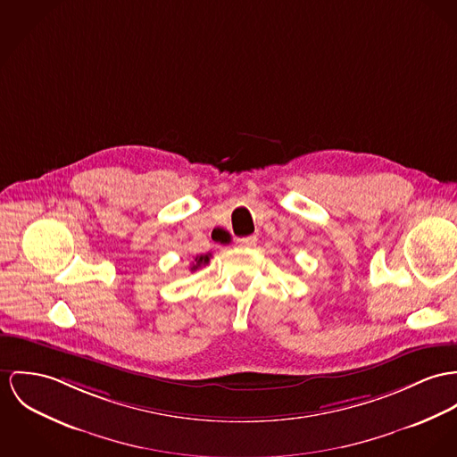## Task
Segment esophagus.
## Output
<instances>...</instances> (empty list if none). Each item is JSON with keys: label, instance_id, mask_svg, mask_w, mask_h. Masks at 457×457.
Returning a JSON list of instances; mask_svg holds the SVG:
<instances>
[{"label": "esophagus", "instance_id": "esophagus-1", "mask_svg": "<svg viewBox=\"0 0 457 457\" xmlns=\"http://www.w3.org/2000/svg\"><path fill=\"white\" fill-rule=\"evenodd\" d=\"M237 242H238L240 245L244 246L255 245V242H257V237H255V235H252V237H244V238H238Z\"/></svg>", "mask_w": 457, "mask_h": 457}]
</instances>
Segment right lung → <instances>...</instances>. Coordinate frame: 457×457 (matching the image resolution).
<instances>
[{"label":"right lung","mask_w":457,"mask_h":457,"mask_svg":"<svg viewBox=\"0 0 457 457\" xmlns=\"http://www.w3.org/2000/svg\"><path fill=\"white\" fill-rule=\"evenodd\" d=\"M207 262H209V255H196V257L193 259L189 270H191V271H196V270H200L202 266H205Z\"/></svg>","instance_id":"right-lung-1"}]
</instances>
